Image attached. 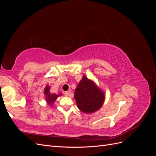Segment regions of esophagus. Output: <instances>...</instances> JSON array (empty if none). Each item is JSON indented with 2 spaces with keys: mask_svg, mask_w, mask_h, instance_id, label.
<instances>
[{
  "mask_svg": "<svg viewBox=\"0 0 156 156\" xmlns=\"http://www.w3.org/2000/svg\"><path fill=\"white\" fill-rule=\"evenodd\" d=\"M69 94V91H66V92H64V96H68Z\"/></svg>",
  "mask_w": 156,
  "mask_h": 156,
  "instance_id": "esophagus-1",
  "label": "esophagus"
}]
</instances>
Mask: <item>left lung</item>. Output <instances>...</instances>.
<instances>
[{
  "label": "left lung",
  "mask_w": 156,
  "mask_h": 156,
  "mask_svg": "<svg viewBox=\"0 0 156 156\" xmlns=\"http://www.w3.org/2000/svg\"><path fill=\"white\" fill-rule=\"evenodd\" d=\"M74 98L80 111L84 113H92L103 105L105 94L95 83L83 76L75 89Z\"/></svg>",
  "instance_id": "8db88e82"
}]
</instances>
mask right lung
<instances>
[{"label": "right lung", "instance_id": "1", "mask_svg": "<svg viewBox=\"0 0 156 156\" xmlns=\"http://www.w3.org/2000/svg\"><path fill=\"white\" fill-rule=\"evenodd\" d=\"M44 94L45 96V100L49 105H52L57 99L58 97L61 96V94H51L50 93V87L47 85L44 89Z\"/></svg>", "mask_w": 156, "mask_h": 156}]
</instances>
